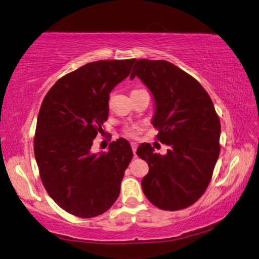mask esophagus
I'll use <instances>...</instances> for the list:
<instances>
[{
    "label": "esophagus",
    "mask_w": 259,
    "mask_h": 259,
    "mask_svg": "<svg viewBox=\"0 0 259 259\" xmlns=\"http://www.w3.org/2000/svg\"><path fill=\"white\" fill-rule=\"evenodd\" d=\"M137 147H138V144H137L136 142H131V149H133V152H134V154H135V155H136Z\"/></svg>",
    "instance_id": "esophagus-1"
}]
</instances>
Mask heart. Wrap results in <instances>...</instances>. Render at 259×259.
<instances>
[{"mask_svg": "<svg viewBox=\"0 0 259 259\" xmlns=\"http://www.w3.org/2000/svg\"><path fill=\"white\" fill-rule=\"evenodd\" d=\"M123 134H124V136L129 138H136L139 134V126L137 125L126 126V128H124V130H123Z\"/></svg>", "mask_w": 259, "mask_h": 259, "instance_id": "heart-1", "label": "heart"}]
</instances>
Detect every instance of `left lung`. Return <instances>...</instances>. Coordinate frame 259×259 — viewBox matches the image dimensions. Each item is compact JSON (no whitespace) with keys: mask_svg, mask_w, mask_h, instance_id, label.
Wrapping results in <instances>:
<instances>
[{"mask_svg":"<svg viewBox=\"0 0 259 259\" xmlns=\"http://www.w3.org/2000/svg\"><path fill=\"white\" fill-rule=\"evenodd\" d=\"M131 79L139 77L155 100V138L168 145L166 155L142 144L137 155L149 163L142 180L146 198L161 210L191 206L206 190L220 153V120L208 93L182 69L165 60L135 61Z\"/></svg>","mask_w":259,"mask_h":259,"instance_id":"1","label":"left lung"}]
</instances>
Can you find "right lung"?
I'll return each instance as SVG.
<instances>
[{"label": "right lung", "instance_id": "1", "mask_svg": "<svg viewBox=\"0 0 259 259\" xmlns=\"http://www.w3.org/2000/svg\"><path fill=\"white\" fill-rule=\"evenodd\" d=\"M135 59L96 61L60 78L39 110L34 155L41 182L61 208L93 218L120 195L133 150L124 138L108 152L92 153L93 139L107 121L109 94L129 76Z\"/></svg>", "mask_w": 259, "mask_h": 259}]
</instances>
